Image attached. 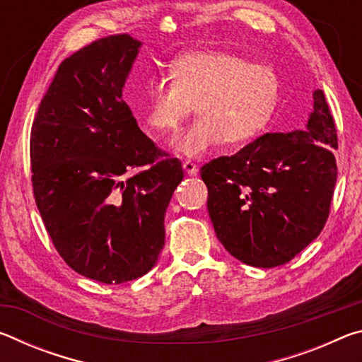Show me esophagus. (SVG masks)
<instances>
[{"label": "esophagus", "instance_id": "esophagus-1", "mask_svg": "<svg viewBox=\"0 0 362 362\" xmlns=\"http://www.w3.org/2000/svg\"><path fill=\"white\" fill-rule=\"evenodd\" d=\"M183 169H185V173L188 175H198V173H199L198 166H196L193 161H185V163H183Z\"/></svg>", "mask_w": 362, "mask_h": 362}]
</instances>
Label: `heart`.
Returning a JSON list of instances; mask_svg holds the SVG:
<instances>
[{
  "label": "heart",
  "instance_id": "heart-1",
  "mask_svg": "<svg viewBox=\"0 0 362 362\" xmlns=\"http://www.w3.org/2000/svg\"><path fill=\"white\" fill-rule=\"evenodd\" d=\"M281 81L272 66L222 51H193L175 60L170 79L146 89L145 119L159 134L174 132L196 103L199 118L175 137L173 148L203 158L228 144H246L265 129L278 107Z\"/></svg>",
  "mask_w": 362,
  "mask_h": 362
}]
</instances>
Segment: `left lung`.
Masks as SVG:
<instances>
[{
	"label": "left lung",
	"instance_id": "8db88e82",
	"mask_svg": "<svg viewBox=\"0 0 362 362\" xmlns=\"http://www.w3.org/2000/svg\"><path fill=\"white\" fill-rule=\"evenodd\" d=\"M306 127L263 134L201 168L218 241L257 268L284 265L327 222L337 182L335 122L321 89Z\"/></svg>",
	"mask_w": 362,
	"mask_h": 362
}]
</instances>
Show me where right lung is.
<instances>
[{"label": "right lung", "mask_w": 362, "mask_h": 362, "mask_svg": "<svg viewBox=\"0 0 362 362\" xmlns=\"http://www.w3.org/2000/svg\"><path fill=\"white\" fill-rule=\"evenodd\" d=\"M140 46L112 35L65 59L30 136L33 194L54 247L76 273L105 284L155 267L183 179L182 163L140 131L122 100Z\"/></svg>", "instance_id": "obj_1"}]
</instances>
